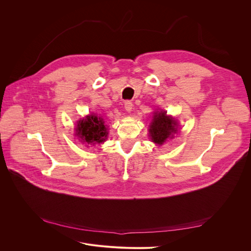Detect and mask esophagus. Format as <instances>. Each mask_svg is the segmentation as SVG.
<instances>
[{
  "label": "esophagus",
  "instance_id": "esophagus-1",
  "mask_svg": "<svg viewBox=\"0 0 251 251\" xmlns=\"http://www.w3.org/2000/svg\"><path fill=\"white\" fill-rule=\"evenodd\" d=\"M132 108H133L132 102L126 101V102H125V109H126V111H127V112H131V111H132Z\"/></svg>",
  "mask_w": 251,
  "mask_h": 251
}]
</instances>
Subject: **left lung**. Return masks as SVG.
<instances>
[{
    "label": "left lung",
    "instance_id": "8db88e82",
    "mask_svg": "<svg viewBox=\"0 0 251 251\" xmlns=\"http://www.w3.org/2000/svg\"><path fill=\"white\" fill-rule=\"evenodd\" d=\"M176 125V121L168 117L165 112H156L149 126L151 140L158 145L163 144L168 138L173 137V134L177 131Z\"/></svg>",
    "mask_w": 251,
    "mask_h": 251
}]
</instances>
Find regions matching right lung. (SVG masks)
Returning a JSON list of instances; mask_svg holds the SVG:
<instances>
[{
    "mask_svg": "<svg viewBox=\"0 0 251 251\" xmlns=\"http://www.w3.org/2000/svg\"><path fill=\"white\" fill-rule=\"evenodd\" d=\"M104 120L96 115H89L80 120L77 126V135L81 142L90 144H100L108 137V128L104 125Z\"/></svg>",
    "mask_w": 251,
    "mask_h": 251,
    "instance_id": "1",
    "label": "right lung"
}]
</instances>
